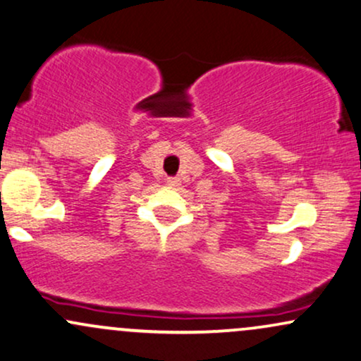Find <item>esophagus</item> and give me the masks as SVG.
<instances>
[{"instance_id":"obj_1","label":"esophagus","mask_w":361,"mask_h":361,"mask_svg":"<svg viewBox=\"0 0 361 361\" xmlns=\"http://www.w3.org/2000/svg\"><path fill=\"white\" fill-rule=\"evenodd\" d=\"M167 184L171 185V188H179L180 179L179 177H167Z\"/></svg>"}]
</instances>
